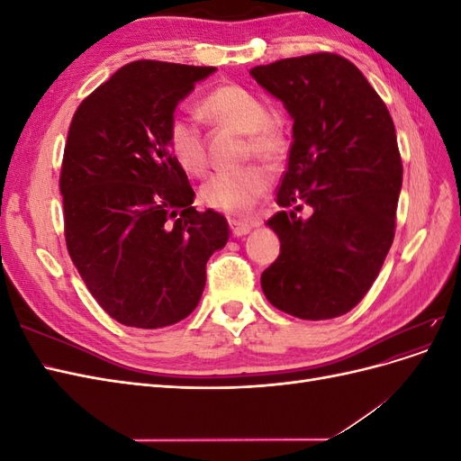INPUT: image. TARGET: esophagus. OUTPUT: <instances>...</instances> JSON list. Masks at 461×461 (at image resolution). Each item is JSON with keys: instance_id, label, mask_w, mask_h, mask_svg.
<instances>
[{"instance_id": "obj_1", "label": "esophagus", "mask_w": 461, "mask_h": 461, "mask_svg": "<svg viewBox=\"0 0 461 461\" xmlns=\"http://www.w3.org/2000/svg\"><path fill=\"white\" fill-rule=\"evenodd\" d=\"M230 230L234 236H246L249 230L256 227L254 221H240V219H230L229 221Z\"/></svg>"}]
</instances>
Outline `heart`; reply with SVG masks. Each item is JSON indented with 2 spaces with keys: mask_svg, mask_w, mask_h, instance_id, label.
<instances>
[{
  "mask_svg": "<svg viewBox=\"0 0 461 461\" xmlns=\"http://www.w3.org/2000/svg\"><path fill=\"white\" fill-rule=\"evenodd\" d=\"M202 109L222 127L246 134V158L256 156L267 165L281 161L285 136L269 121L267 109L249 90L239 85H221L203 97ZM167 144L173 158L186 171L202 173L205 169L203 136L194 119L175 115L167 129ZM269 173L259 165L236 171H219L203 183L202 200L219 212L246 213L269 188Z\"/></svg>",
  "mask_w": 461,
  "mask_h": 461,
  "instance_id": "heart-1",
  "label": "heart"
}]
</instances>
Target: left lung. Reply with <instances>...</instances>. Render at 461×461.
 <instances>
[{"mask_svg": "<svg viewBox=\"0 0 461 461\" xmlns=\"http://www.w3.org/2000/svg\"><path fill=\"white\" fill-rule=\"evenodd\" d=\"M249 75L294 121L276 192L285 212L265 222L281 254L261 273L263 294L298 319L344 315L367 294L394 240L402 159L393 117L340 55L281 59Z\"/></svg>", "mask_w": 461, "mask_h": 461, "instance_id": "1", "label": "left lung"}]
</instances>
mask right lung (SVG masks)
Masks as SVG:
<instances>
[{
  "label": "right lung",
  "instance_id": "1",
  "mask_svg": "<svg viewBox=\"0 0 461 461\" xmlns=\"http://www.w3.org/2000/svg\"><path fill=\"white\" fill-rule=\"evenodd\" d=\"M215 71L129 63L78 105L68 127L59 178L68 256L95 302L127 327L188 317L207 259L229 240L225 217L192 207L194 190L167 144L176 105Z\"/></svg>",
  "mask_w": 461,
  "mask_h": 461
}]
</instances>
